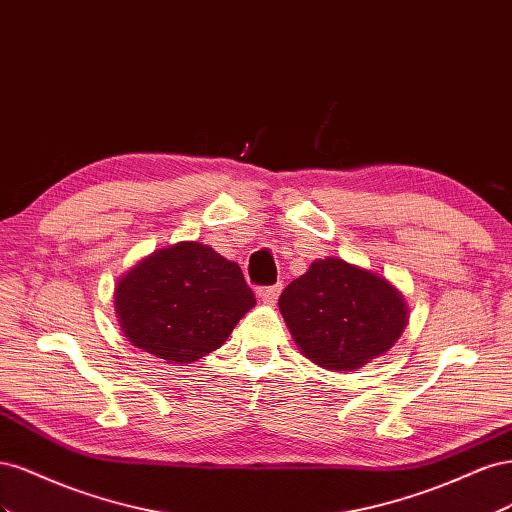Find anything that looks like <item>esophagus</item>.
<instances>
[{
  "instance_id": "1",
  "label": "esophagus",
  "mask_w": 512,
  "mask_h": 512,
  "mask_svg": "<svg viewBox=\"0 0 512 512\" xmlns=\"http://www.w3.org/2000/svg\"><path fill=\"white\" fill-rule=\"evenodd\" d=\"M282 292V284H273V286H262L258 288V297L262 299V303H269L273 305L277 301V297H280Z\"/></svg>"
}]
</instances>
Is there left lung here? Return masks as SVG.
Returning a JSON list of instances; mask_svg holds the SVG:
<instances>
[{
	"mask_svg": "<svg viewBox=\"0 0 512 512\" xmlns=\"http://www.w3.org/2000/svg\"><path fill=\"white\" fill-rule=\"evenodd\" d=\"M280 312L307 359L335 371L384 354L408 318L404 297L384 277L342 258L312 262L284 288Z\"/></svg>",
	"mask_w": 512,
	"mask_h": 512,
	"instance_id": "left-lung-1",
	"label": "left lung"
}]
</instances>
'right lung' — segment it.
<instances>
[{
	"instance_id": "1",
	"label": "right lung",
	"mask_w": 512,
	"mask_h": 512,
	"mask_svg": "<svg viewBox=\"0 0 512 512\" xmlns=\"http://www.w3.org/2000/svg\"><path fill=\"white\" fill-rule=\"evenodd\" d=\"M254 305L237 262L196 241L153 252L115 288L130 342L179 365L218 350Z\"/></svg>"
}]
</instances>
